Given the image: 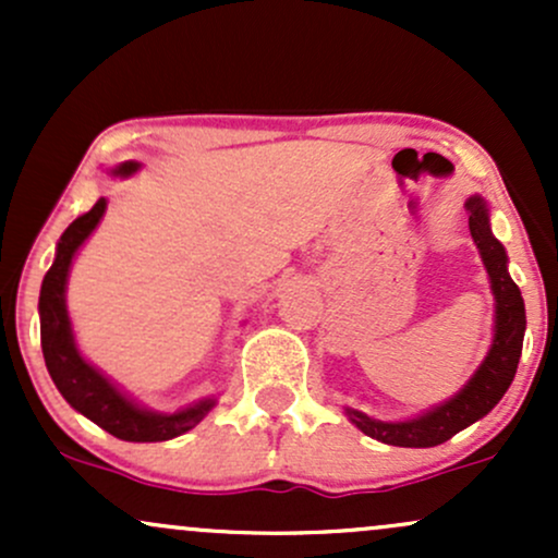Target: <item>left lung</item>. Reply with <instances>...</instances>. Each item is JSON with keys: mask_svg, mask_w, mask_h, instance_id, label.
Segmentation results:
<instances>
[{"mask_svg": "<svg viewBox=\"0 0 558 558\" xmlns=\"http://www.w3.org/2000/svg\"><path fill=\"white\" fill-rule=\"evenodd\" d=\"M466 209H470V233L480 248V257H483V265L490 278L493 299H496V328H493L490 351L477 367V373L470 377V383L453 399L438 403V407L420 414V417L383 422L367 417L356 409H345V417L354 422L364 435L380 440V444L403 448H430L446 444L459 430L485 417L504 399V393L517 375L524 328H527L522 293L511 280L509 270H506V262H509L506 259V248L493 235L485 202L480 196H470L466 198Z\"/></svg>", "mask_w": 558, "mask_h": 558, "instance_id": "left-lung-1", "label": "left lung"}]
</instances>
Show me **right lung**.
Returning a JSON list of instances; mask_svg holds the SVG:
<instances>
[{"label": "right lung", "instance_id": "right-lung-1", "mask_svg": "<svg viewBox=\"0 0 558 558\" xmlns=\"http://www.w3.org/2000/svg\"><path fill=\"white\" fill-rule=\"evenodd\" d=\"M136 170L138 162H123L112 172L128 178ZM105 209L107 198H99L86 215L75 217L70 222L65 233L60 235V243H57L52 267L44 275L41 296H38L44 362H47L49 375H52L62 399L75 412L96 422L101 430L114 435V438L131 440V444H157V440L178 438V435L189 433L191 427H196L198 422L207 417V412L215 407L217 399H202L172 414L149 412V409L138 407V403L128 399L123 390H118V386H112L94 364L83 360L78 345H75L65 306L68 272L70 265H73L75 252L94 233V228L99 226Z\"/></svg>", "mask_w": 558, "mask_h": 558}]
</instances>
